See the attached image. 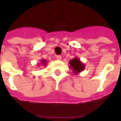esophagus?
I'll list each match as a JSON object with an SVG mask.
<instances>
[{
  "mask_svg": "<svg viewBox=\"0 0 121 121\" xmlns=\"http://www.w3.org/2000/svg\"><path fill=\"white\" fill-rule=\"evenodd\" d=\"M56 59H57V60H61V56L60 55L56 56Z\"/></svg>",
  "mask_w": 121,
  "mask_h": 121,
  "instance_id": "obj_1",
  "label": "esophagus"
}]
</instances>
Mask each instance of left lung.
<instances>
[{
	"label": "left lung",
	"mask_w": 121,
	"mask_h": 121,
	"mask_svg": "<svg viewBox=\"0 0 121 121\" xmlns=\"http://www.w3.org/2000/svg\"><path fill=\"white\" fill-rule=\"evenodd\" d=\"M69 64L71 65L70 67L71 69L73 70V72L74 74L78 73L83 71L85 68V65L82 63L81 61L77 58H74L69 61Z\"/></svg>",
	"instance_id": "obj_1"
}]
</instances>
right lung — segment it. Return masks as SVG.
Masks as SVG:
<instances>
[{
  "label": "right lung",
  "instance_id": "right-lung-1",
  "mask_svg": "<svg viewBox=\"0 0 121 121\" xmlns=\"http://www.w3.org/2000/svg\"><path fill=\"white\" fill-rule=\"evenodd\" d=\"M46 60H41V65H46Z\"/></svg>",
  "mask_w": 121,
  "mask_h": 121
}]
</instances>
